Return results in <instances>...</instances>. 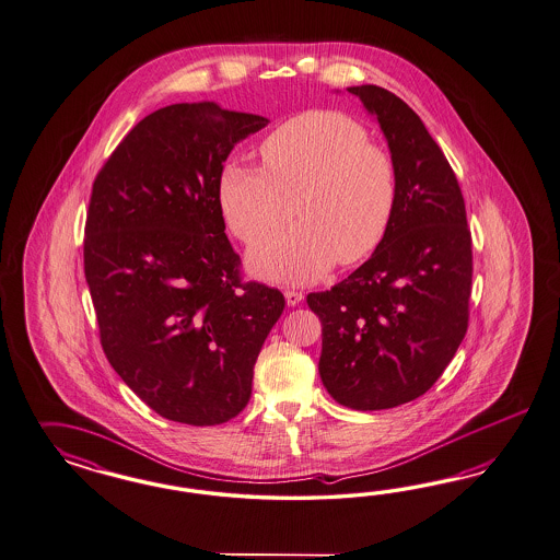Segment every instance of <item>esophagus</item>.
I'll use <instances>...</instances> for the list:
<instances>
[{
  "instance_id": "34e87169",
  "label": "esophagus",
  "mask_w": 560,
  "mask_h": 560,
  "mask_svg": "<svg viewBox=\"0 0 560 560\" xmlns=\"http://www.w3.org/2000/svg\"><path fill=\"white\" fill-rule=\"evenodd\" d=\"M285 300H288V305H298L304 300V293H302V291L288 289V291H285Z\"/></svg>"
}]
</instances>
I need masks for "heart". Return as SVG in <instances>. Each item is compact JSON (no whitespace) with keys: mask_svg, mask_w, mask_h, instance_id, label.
<instances>
[{"mask_svg":"<svg viewBox=\"0 0 560 560\" xmlns=\"http://www.w3.org/2000/svg\"><path fill=\"white\" fill-rule=\"evenodd\" d=\"M262 168L230 160L221 166L223 218L242 242L281 230L250 253L256 275L277 283H307L332 265H357L380 248L398 201L390 153L370 141L355 119L337 110H307L260 143Z\"/></svg>","mask_w":560,"mask_h":560,"instance_id":"heart-1","label":"heart"}]
</instances>
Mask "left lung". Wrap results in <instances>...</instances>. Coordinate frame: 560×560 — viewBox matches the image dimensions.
I'll use <instances>...</instances> for the list:
<instances>
[{
    "label": "left lung",
    "instance_id": "obj_1",
    "mask_svg": "<svg viewBox=\"0 0 560 560\" xmlns=\"http://www.w3.org/2000/svg\"><path fill=\"white\" fill-rule=\"evenodd\" d=\"M380 122L398 172L390 230L357 271L307 295L323 323L320 377L355 410L423 396L468 330L472 236L458 178L423 120L380 85L347 88Z\"/></svg>",
    "mask_w": 560,
    "mask_h": 560
}]
</instances>
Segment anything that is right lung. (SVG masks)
Masks as SVG:
<instances>
[{"label": "right lung", "mask_w": 560, "mask_h": 560, "mask_svg": "<svg viewBox=\"0 0 560 560\" xmlns=\"http://www.w3.org/2000/svg\"><path fill=\"white\" fill-rule=\"evenodd\" d=\"M267 122L218 102L170 104L137 122L92 185L84 272L102 349L168 421L234 419L285 307L279 289L242 281L218 197L223 162Z\"/></svg>", "instance_id": "1"}]
</instances>
